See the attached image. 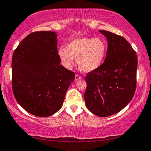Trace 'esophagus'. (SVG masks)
<instances>
[{
  "label": "esophagus",
  "mask_w": 151,
  "mask_h": 151,
  "mask_svg": "<svg viewBox=\"0 0 151 151\" xmlns=\"http://www.w3.org/2000/svg\"><path fill=\"white\" fill-rule=\"evenodd\" d=\"M81 78V77L80 75H79V74H75V81H77V80L80 79Z\"/></svg>",
  "instance_id": "34e87169"
}]
</instances>
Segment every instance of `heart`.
I'll return each mask as SVG.
<instances>
[{"mask_svg": "<svg viewBox=\"0 0 151 151\" xmlns=\"http://www.w3.org/2000/svg\"><path fill=\"white\" fill-rule=\"evenodd\" d=\"M106 46L100 38H79L68 44L66 49L60 48L58 56L62 64L69 68L77 58L80 70L83 72H93L102 65L105 58Z\"/></svg>", "mask_w": 151, "mask_h": 151, "instance_id": "obj_1", "label": "heart"}]
</instances>
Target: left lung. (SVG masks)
Here are the masks:
<instances>
[{"mask_svg": "<svg viewBox=\"0 0 151 151\" xmlns=\"http://www.w3.org/2000/svg\"><path fill=\"white\" fill-rule=\"evenodd\" d=\"M108 42L105 60L86 76V107L100 117L113 115L130 102L137 88V56L122 36L100 30Z\"/></svg>", "mask_w": 151, "mask_h": 151, "instance_id": "left-lung-1", "label": "left lung"}]
</instances>
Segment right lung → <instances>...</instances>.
Here are the masks:
<instances>
[{
  "label": "right lung",
  "mask_w": 151,
  "mask_h": 151,
  "mask_svg": "<svg viewBox=\"0 0 151 151\" xmlns=\"http://www.w3.org/2000/svg\"><path fill=\"white\" fill-rule=\"evenodd\" d=\"M57 34L33 32L15 49L12 60V86L17 102L28 113L48 117L62 107L73 72L60 65Z\"/></svg>",
  "instance_id": "right-lung-1"
}]
</instances>
